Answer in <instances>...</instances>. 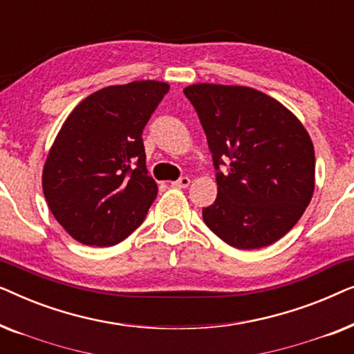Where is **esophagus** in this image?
Wrapping results in <instances>:
<instances>
[{
    "label": "esophagus",
    "instance_id": "1",
    "mask_svg": "<svg viewBox=\"0 0 354 354\" xmlns=\"http://www.w3.org/2000/svg\"><path fill=\"white\" fill-rule=\"evenodd\" d=\"M188 185H190V178L188 177H180L178 180L172 182V187H177V188H187Z\"/></svg>",
    "mask_w": 354,
    "mask_h": 354
}]
</instances>
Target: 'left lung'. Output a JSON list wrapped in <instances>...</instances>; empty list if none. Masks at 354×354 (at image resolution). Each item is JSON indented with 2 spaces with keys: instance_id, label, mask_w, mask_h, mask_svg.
<instances>
[{
  "instance_id": "obj_1",
  "label": "left lung",
  "mask_w": 354,
  "mask_h": 354,
  "mask_svg": "<svg viewBox=\"0 0 354 354\" xmlns=\"http://www.w3.org/2000/svg\"><path fill=\"white\" fill-rule=\"evenodd\" d=\"M183 93L217 171V198L203 207V221L234 248L272 245L313 198L316 158L306 129L277 100L248 86L196 84Z\"/></svg>"
}]
</instances>
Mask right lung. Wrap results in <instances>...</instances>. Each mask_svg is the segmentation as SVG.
Listing matches in <instances>:
<instances>
[{"label":"right lung","mask_w":354,"mask_h":354,"mask_svg":"<svg viewBox=\"0 0 354 354\" xmlns=\"http://www.w3.org/2000/svg\"><path fill=\"white\" fill-rule=\"evenodd\" d=\"M167 91L156 80L106 86L62 124L43 167V193L72 239L113 246L145 221L158 185L142 133Z\"/></svg>","instance_id":"add662e5"}]
</instances>
